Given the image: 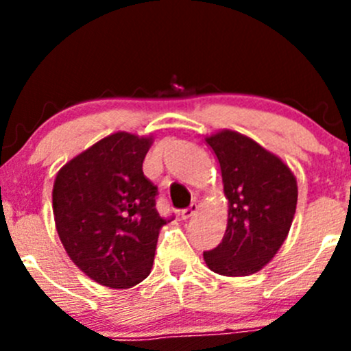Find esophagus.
I'll return each mask as SVG.
<instances>
[{
  "label": "esophagus",
  "mask_w": 351,
  "mask_h": 351,
  "mask_svg": "<svg viewBox=\"0 0 351 351\" xmlns=\"http://www.w3.org/2000/svg\"><path fill=\"white\" fill-rule=\"evenodd\" d=\"M197 208H198V205H197V204H190L189 207L183 208V210L180 212V217H182L183 221H186V219L193 217V214H195V212H197Z\"/></svg>",
  "instance_id": "1"
}]
</instances>
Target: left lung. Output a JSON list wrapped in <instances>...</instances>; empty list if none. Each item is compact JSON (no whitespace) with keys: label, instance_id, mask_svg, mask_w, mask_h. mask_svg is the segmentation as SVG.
Returning <instances> with one entry per match:
<instances>
[{"label":"left lung","instance_id":"left-lung-1","mask_svg":"<svg viewBox=\"0 0 351 351\" xmlns=\"http://www.w3.org/2000/svg\"><path fill=\"white\" fill-rule=\"evenodd\" d=\"M221 165L229 200L228 228L222 241L204 260L226 277L256 274L275 256L292 226L297 182L277 156L232 130L207 137Z\"/></svg>","mask_w":351,"mask_h":351}]
</instances>
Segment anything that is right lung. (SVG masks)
<instances>
[{
    "label": "right lung",
    "mask_w": 351,
    "mask_h": 351,
    "mask_svg": "<svg viewBox=\"0 0 351 351\" xmlns=\"http://www.w3.org/2000/svg\"><path fill=\"white\" fill-rule=\"evenodd\" d=\"M151 137L117 132L71 159L52 190L56 228L74 265L100 285L129 289L151 274L158 186L143 173Z\"/></svg>",
    "instance_id": "obj_1"
}]
</instances>
